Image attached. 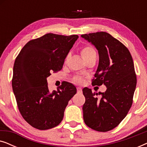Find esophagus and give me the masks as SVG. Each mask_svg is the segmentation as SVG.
I'll list each match as a JSON object with an SVG mask.
<instances>
[{
  "mask_svg": "<svg viewBox=\"0 0 147 147\" xmlns=\"http://www.w3.org/2000/svg\"><path fill=\"white\" fill-rule=\"evenodd\" d=\"M77 90H78V93H79V94H82V90L80 88H77Z\"/></svg>",
  "mask_w": 147,
  "mask_h": 147,
  "instance_id": "esophagus-1",
  "label": "esophagus"
}]
</instances>
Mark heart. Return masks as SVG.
Masks as SVG:
<instances>
[{
  "label": "heart",
  "instance_id": "b5f03b06",
  "mask_svg": "<svg viewBox=\"0 0 147 147\" xmlns=\"http://www.w3.org/2000/svg\"><path fill=\"white\" fill-rule=\"evenodd\" d=\"M81 55L82 57L84 58V59L85 61H87L90 58L94 57V56H96V51L92 46L86 45L81 50ZM68 57H69V55H67V57H66L65 61H67ZM73 80L74 82H77V83H82V81H83V78L78 76H74Z\"/></svg>",
  "mask_w": 147,
  "mask_h": 147
}]
</instances>
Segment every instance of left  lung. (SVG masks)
<instances>
[{
	"instance_id": "left-lung-1",
	"label": "left lung",
	"mask_w": 147,
	"mask_h": 147,
	"mask_svg": "<svg viewBox=\"0 0 147 147\" xmlns=\"http://www.w3.org/2000/svg\"><path fill=\"white\" fill-rule=\"evenodd\" d=\"M93 44L99 53V64L92 80V86H106L105 92H92L88 88L82 91L84 120L92 129L107 132L116 128L127 115L133 102L136 75L132 57L124 44L106 32L82 35Z\"/></svg>"
}]
</instances>
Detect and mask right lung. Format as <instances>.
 <instances>
[{
  "instance_id": "add662e5",
  "label": "right lung",
  "mask_w": 147,
  "mask_h": 147,
  "mask_svg": "<svg viewBox=\"0 0 147 147\" xmlns=\"http://www.w3.org/2000/svg\"><path fill=\"white\" fill-rule=\"evenodd\" d=\"M78 37L45 34L29 41L16 57L12 86L18 108L25 121L37 129L59 124L68 102L77 92L73 84L65 82L50 93L47 78L62 69Z\"/></svg>"
}]
</instances>
